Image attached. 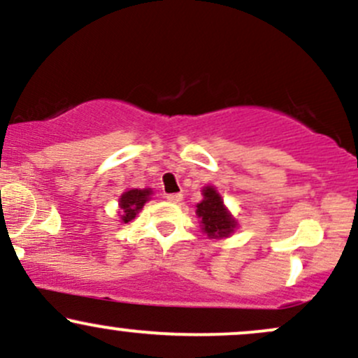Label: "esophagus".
Here are the masks:
<instances>
[{"instance_id": "obj_1", "label": "esophagus", "mask_w": 358, "mask_h": 358, "mask_svg": "<svg viewBox=\"0 0 358 358\" xmlns=\"http://www.w3.org/2000/svg\"><path fill=\"white\" fill-rule=\"evenodd\" d=\"M166 200H170V202H173V203H180L183 200V195L182 193H168Z\"/></svg>"}]
</instances>
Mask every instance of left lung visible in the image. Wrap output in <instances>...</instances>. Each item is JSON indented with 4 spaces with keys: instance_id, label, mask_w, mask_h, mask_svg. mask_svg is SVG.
Here are the masks:
<instances>
[{
    "instance_id": "obj_1",
    "label": "left lung",
    "mask_w": 358,
    "mask_h": 358,
    "mask_svg": "<svg viewBox=\"0 0 358 358\" xmlns=\"http://www.w3.org/2000/svg\"><path fill=\"white\" fill-rule=\"evenodd\" d=\"M196 215L200 217L202 231L208 237H227L237 225L224 207L220 195L212 187L203 190V200L196 205Z\"/></svg>"
}]
</instances>
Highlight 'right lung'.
Returning <instances> with one entry per match:
<instances>
[{"instance_id": "1", "label": "right lung", "mask_w": 358, "mask_h": 358, "mask_svg": "<svg viewBox=\"0 0 358 358\" xmlns=\"http://www.w3.org/2000/svg\"><path fill=\"white\" fill-rule=\"evenodd\" d=\"M151 195V190H129L122 193L119 205H121V220L127 224L136 217V213L141 210L143 205L146 203L148 196Z\"/></svg>"}]
</instances>
